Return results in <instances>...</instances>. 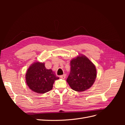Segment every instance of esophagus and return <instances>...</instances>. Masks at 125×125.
Returning a JSON list of instances; mask_svg holds the SVG:
<instances>
[{"instance_id":"obj_1","label":"esophagus","mask_w":125,"mask_h":125,"mask_svg":"<svg viewBox=\"0 0 125 125\" xmlns=\"http://www.w3.org/2000/svg\"><path fill=\"white\" fill-rule=\"evenodd\" d=\"M66 75L65 74H63V75H60L59 77H60V78L62 79H65V78H66Z\"/></svg>"}]
</instances>
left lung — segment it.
Returning <instances> with one entry per match:
<instances>
[{"label": "left lung", "mask_w": 125, "mask_h": 125, "mask_svg": "<svg viewBox=\"0 0 125 125\" xmlns=\"http://www.w3.org/2000/svg\"><path fill=\"white\" fill-rule=\"evenodd\" d=\"M71 70L67 82L71 88L78 92L84 91L93 84L96 78L95 66L83 55L70 62Z\"/></svg>", "instance_id": "1"}]
</instances>
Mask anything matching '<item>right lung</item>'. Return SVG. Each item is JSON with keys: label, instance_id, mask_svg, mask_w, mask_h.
Segmentation results:
<instances>
[{"label": "right lung", "instance_id": "1", "mask_svg": "<svg viewBox=\"0 0 125 125\" xmlns=\"http://www.w3.org/2000/svg\"><path fill=\"white\" fill-rule=\"evenodd\" d=\"M26 82L29 88L37 93H45L52 88L57 77L51 69H47L44 63H33L26 71Z\"/></svg>", "mask_w": 125, "mask_h": 125}]
</instances>
